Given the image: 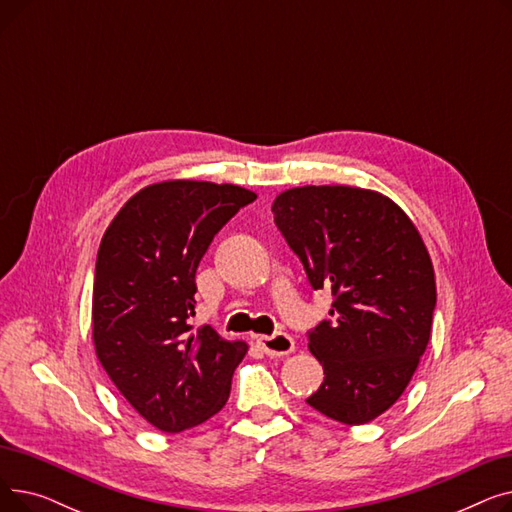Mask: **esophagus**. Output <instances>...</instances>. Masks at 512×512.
<instances>
[{"label":"esophagus","instance_id":"esophagus-1","mask_svg":"<svg viewBox=\"0 0 512 512\" xmlns=\"http://www.w3.org/2000/svg\"><path fill=\"white\" fill-rule=\"evenodd\" d=\"M257 344L267 357H284L294 351V340L282 332L274 336H257Z\"/></svg>","mask_w":512,"mask_h":512}]
</instances>
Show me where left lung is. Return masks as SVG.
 <instances>
[{
  "label": "left lung",
  "mask_w": 512,
  "mask_h": 512,
  "mask_svg": "<svg viewBox=\"0 0 512 512\" xmlns=\"http://www.w3.org/2000/svg\"><path fill=\"white\" fill-rule=\"evenodd\" d=\"M272 211L311 286L334 297L332 319L309 332L326 378L307 405L346 425L369 423L405 392L432 334L425 242L405 211L367 188H288Z\"/></svg>",
  "instance_id": "left-lung-1"
}]
</instances>
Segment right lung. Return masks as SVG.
<instances>
[{"label":"right lung","instance_id":"right-lung-1","mask_svg":"<svg viewBox=\"0 0 512 512\" xmlns=\"http://www.w3.org/2000/svg\"><path fill=\"white\" fill-rule=\"evenodd\" d=\"M257 195L236 184L164 180L132 195L95 263L93 344L114 386L145 421L178 434L220 413L242 340L193 332L195 274L213 236Z\"/></svg>","mask_w":512,"mask_h":512}]
</instances>
